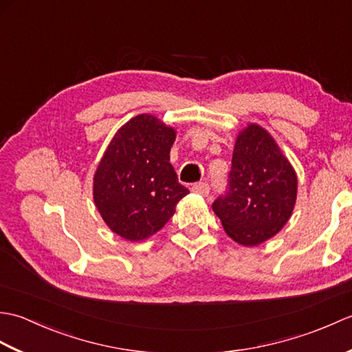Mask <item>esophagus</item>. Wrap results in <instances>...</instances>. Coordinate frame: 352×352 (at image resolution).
<instances>
[{"label": "esophagus", "instance_id": "esophagus-1", "mask_svg": "<svg viewBox=\"0 0 352 352\" xmlns=\"http://www.w3.org/2000/svg\"><path fill=\"white\" fill-rule=\"evenodd\" d=\"M192 190L195 193H199V195H208V192H210V186H208V183H195L192 186Z\"/></svg>", "mask_w": 352, "mask_h": 352}]
</instances>
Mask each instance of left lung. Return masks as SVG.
<instances>
[{"label":"left lung","instance_id":"1","mask_svg":"<svg viewBox=\"0 0 352 352\" xmlns=\"http://www.w3.org/2000/svg\"><path fill=\"white\" fill-rule=\"evenodd\" d=\"M296 174L266 130L248 125L237 136L226 192L213 212L234 242L256 246L275 236L296 201Z\"/></svg>","mask_w":352,"mask_h":352}]
</instances>
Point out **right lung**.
Returning a JSON list of instances; mask_svg holds the SVG:
<instances>
[{
	"label": "right lung",
	"mask_w": 352,
	"mask_h": 352,
	"mask_svg": "<svg viewBox=\"0 0 352 352\" xmlns=\"http://www.w3.org/2000/svg\"><path fill=\"white\" fill-rule=\"evenodd\" d=\"M175 131L151 115L130 119L110 142L94 178V199L111 231L144 241L164 227L189 193L169 163Z\"/></svg>",
	"instance_id": "obj_1"
}]
</instances>
